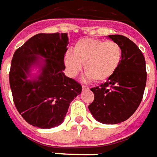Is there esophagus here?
<instances>
[{
	"instance_id": "esophagus-1",
	"label": "esophagus",
	"mask_w": 157,
	"mask_h": 157,
	"mask_svg": "<svg viewBox=\"0 0 157 157\" xmlns=\"http://www.w3.org/2000/svg\"><path fill=\"white\" fill-rule=\"evenodd\" d=\"M88 89H89V87H87V86H84V85H83V86H82V90H88Z\"/></svg>"
}]
</instances>
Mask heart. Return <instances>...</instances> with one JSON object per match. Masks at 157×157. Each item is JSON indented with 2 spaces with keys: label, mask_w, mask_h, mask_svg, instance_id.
I'll return each instance as SVG.
<instances>
[{
  "label": "heart",
  "mask_w": 157,
  "mask_h": 157,
  "mask_svg": "<svg viewBox=\"0 0 157 157\" xmlns=\"http://www.w3.org/2000/svg\"><path fill=\"white\" fill-rule=\"evenodd\" d=\"M122 58V50L118 43L97 38H82L75 44L72 52L64 56V64L68 74L75 76L82 70L87 77L95 82H104L111 77L119 67Z\"/></svg>",
  "instance_id": "1"
}]
</instances>
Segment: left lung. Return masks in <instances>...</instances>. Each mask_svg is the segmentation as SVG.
Returning a JSON list of instances; mask_svg holds the SVG:
<instances>
[{"label": "left lung", "mask_w": 157, "mask_h": 157, "mask_svg": "<svg viewBox=\"0 0 157 157\" xmlns=\"http://www.w3.org/2000/svg\"><path fill=\"white\" fill-rule=\"evenodd\" d=\"M122 50V58L113 75L100 87L91 88L94 100L88 109L97 121L105 124L123 122L141 103L146 85L145 59L135 43L123 35H109Z\"/></svg>", "instance_id": "obj_1"}]
</instances>
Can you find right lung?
Listing matches in <instances>:
<instances>
[{
	"instance_id": "add662e5",
	"label": "right lung",
	"mask_w": 157,
	"mask_h": 157,
	"mask_svg": "<svg viewBox=\"0 0 157 157\" xmlns=\"http://www.w3.org/2000/svg\"><path fill=\"white\" fill-rule=\"evenodd\" d=\"M68 44L67 33H38L13 54L9 72L13 102L23 119L33 126H58L71 101L82 93L81 84L63 73ZM37 65L40 75L28 79L31 68Z\"/></svg>"
}]
</instances>
